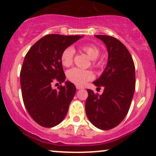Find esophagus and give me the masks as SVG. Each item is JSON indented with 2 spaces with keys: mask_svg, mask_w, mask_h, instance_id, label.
<instances>
[{
  "mask_svg": "<svg viewBox=\"0 0 156 156\" xmlns=\"http://www.w3.org/2000/svg\"><path fill=\"white\" fill-rule=\"evenodd\" d=\"M76 88L77 90H80V89H84V87H82V86H79V85H76Z\"/></svg>",
  "mask_w": 156,
  "mask_h": 156,
  "instance_id": "esophagus-1",
  "label": "esophagus"
}]
</instances>
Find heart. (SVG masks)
Listing matches in <instances>:
<instances>
[{
    "instance_id": "b5f03b06",
    "label": "heart",
    "mask_w": 156,
    "mask_h": 156,
    "mask_svg": "<svg viewBox=\"0 0 156 156\" xmlns=\"http://www.w3.org/2000/svg\"><path fill=\"white\" fill-rule=\"evenodd\" d=\"M81 50L87 54V56L92 59V66L97 69L103 66V62L99 59L100 50L97 45L93 44H86L81 46ZM75 50L72 47H68L64 49L61 53L60 59L62 66L66 67L70 66L73 62ZM67 78L71 82L77 85H83L90 80L94 78V74L89 70H84L79 68H72L67 72Z\"/></svg>"
}]
</instances>
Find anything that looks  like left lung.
Here are the masks:
<instances>
[{
  "label": "left lung",
  "instance_id": "left-lung-1",
  "mask_svg": "<svg viewBox=\"0 0 156 156\" xmlns=\"http://www.w3.org/2000/svg\"><path fill=\"white\" fill-rule=\"evenodd\" d=\"M103 41L108 50L107 65L101 76L94 81L103 94L87 89L86 114L97 128L110 130L123 121L130 108L135 90V66L126 47L117 38L108 35H95Z\"/></svg>",
  "mask_w": 156,
  "mask_h": 156
}]
</instances>
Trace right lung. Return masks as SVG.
Masks as SVG:
<instances>
[{"label":"right lung","mask_w":156,"mask_h":156,"mask_svg":"<svg viewBox=\"0 0 156 156\" xmlns=\"http://www.w3.org/2000/svg\"><path fill=\"white\" fill-rule=\"evenodd\" d=\"M82 37L47 34L32 45L25 56L20 72L23 103L30 116L41 126H56L66 115L76 87L70 81H66L58 90L53 89L51 84L65 81L61 53Z\"/></svg>","instance_id":"obj_1"}]
</instances>
